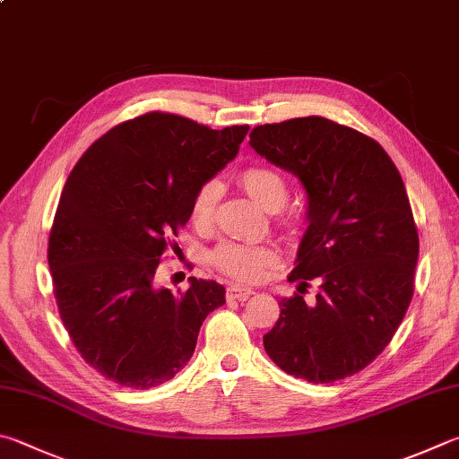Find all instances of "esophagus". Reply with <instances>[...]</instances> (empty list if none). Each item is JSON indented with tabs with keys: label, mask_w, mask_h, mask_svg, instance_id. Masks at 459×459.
I'll return each instance as SVG.
<instances>
[{
	"label": "esophagus",
	"mask_w": 459,
	"mask_h": 459,
	"mask_svg": "<svg viewBox=\"0 0 459 459\" xmlns=\"http://www.w3.org/2000/svg\"><path fill=\"white\" fill-rule=\"evenodd\" d=\"M255 293L253 289H247V287H240V285H230L227 289V297L229 299H237V301H247L248 297Z\"/></svg>",
	"instance_id": "34e87169"
}]
</instances>
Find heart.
<instances>
[{"label":"heart","instance_id":"1","mask_svg":"<svg viewBox=\"0 0 459 459\" xmlns=\"http://www.w3.org/2000/svg\"><path fill=\"white\" fill-rule=\"evenodd\" d=\"M238 185L258 206L269 212L279 211L289 198V185L285 177L264 164L247 166L238 174ZM219 195L221 186L216 180H208L196 190L193 204H190V221L195 222V227H211ZM212 263L216 269L232 279L253 282L261 279L264 271L277 263V255L269 247H251L227 240V243H221L212 251Z\"/></svg>","mask_w":459,"mask_h":459}]
</instances>
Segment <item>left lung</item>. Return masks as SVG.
Returning a JSON list of instances; mask_svg holds the SVG:
<instances>
[{"mask_svg": "<svg viewBox=\"0 0 459 459\" xmlns=\"http://www.w3.org/2000/svg\"><path fill=\"white\" fill-rule=\"evenodd\" d=\"M251 146L293 172L309 203L289 274L301 285L279 301L264 351L305 381L345 379L389 345L413 297L420 238L402 174L373 138L321 116L256 126Z\"/></svg>", "mask_w": 459, "mask_h": 459, "instance_id": "left-lung-1", "label": "left lung"}]
</instances>
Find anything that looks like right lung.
I'll use <instances>...</instances> for the list:
<instances>
[{"mask_svg":"<svg viewBox=\"0 0 459 459\" xmlns=\"http://www.w3.org/2000/svg\"><path fill=\"white\" fill-rule=\"evenodd\" d=\"M247 132L148 112L108 130L70 172L48 263L64 327L106 379L134 389L172 379L206 315L227 301L216 281L190 277L172 293L154 274L196 190L238 154Z\"/></svg>","mask_w":459,"mask_h":459,"instance_id":"obj_1","label":"right lung"}]
</instances>
